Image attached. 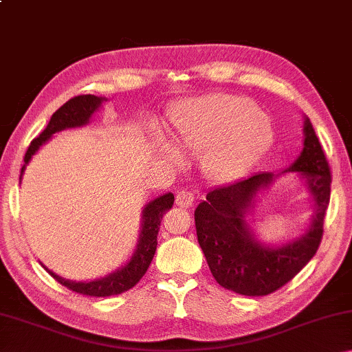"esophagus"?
Listing matches in <instances>:
<instances>
[{
    "instance_id": "1",
    "label": "esophagus",
    "mask_w": 352,
    "mask_h": 352,
    "mask_svg": "<svg viewBox=\"0 0 352 352\" xmlns=\"http://www.w3.org/2000/svg\"><path fill=\"white\" fill-rule=\"evenodd\" d=\"M194 201V194L190 192L189 189H180L177 192V197H175V204L178 208H189L192 205Z\"/></svg>"
}]
</instances>
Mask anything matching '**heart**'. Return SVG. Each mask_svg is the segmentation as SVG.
Listing matches in <instances>:
<instances>
[{"label":"heart","instance_id":"heart-1","mask_svg":"<svg viewBox=\"0 0 352 352\" xmlns=\"http://www.w3.org/2000/svg\"><path fill=\"white\" fill-rule=\"evenodd\" d=\"M174 142L189 155H205V174L228 183L247 174L269 146L272 127L247 98L210 94L189 100L172 115Z\"/></svg>","mask_w":352,"mask_h":352}]
</instances>
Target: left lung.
<instances>
[{"instance_id": "obj_1", "label": "left lung", "mask_w": 352, "mask_h": 352, "mask_svg": "<svg viewBox=\"0 0 352 352\" xmlns=\"http://www.w3.org/2000/svg\"><path fill=\"white\" fill-rule=\"evenodd\" d=\"M300 157L284 172H296L311 192L315 212L309 230L278 247L261 243L248 225L256 195L278 177L258 172L243 180L211 189L194 212L197 239L208 265L222 287L245 296H264L283 287L314 258L323 237L331 199V169L309 118Z\"/></svg>"}]
</instances>
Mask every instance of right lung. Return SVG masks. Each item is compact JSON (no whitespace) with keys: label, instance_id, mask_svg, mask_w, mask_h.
Returning a JSON list of instances; mask_svg holds the SVG:
<instances>
[{"label":"right lung","instance_id":"right-lung-1","mask_svg":"<svg viewBox=\"0 0 352 352\" xmlns=\"http://www.w3.org/2000/svg\"><path fill=\"white\" fill-rule=\"evenodd\" d=\"M104 100L105 98L94 96V94H82V96H76L73 99H69L68 102H65L60 109L51 116V121L47 122L43 132H41L37 138L32 140L31 146L28 147V152L25 155V166L21 168L20 180L23 177V172L26 169V164L31 162L32 155L37 152L52 135L65 129L85 126V124L90 122L93 113L98 111ZM172 205H174V194L170 192L160 195V197L148 201L144 206V210H142L141 233L132 258H130L126 265L110 273V275L88 283H76L69 281V279H63L62 276L56 275L52 270H47L45 265L43 267L57 283H60L65 287L77 292V294L80 295L110 296L122 294V292L132 289L147 272L148 265H151V262L153 259V254L157 252V236L160 225H162L163 214L166 211H169Z\"/></svg>","mask_w":352,"mask_h":352}]
</instances>
